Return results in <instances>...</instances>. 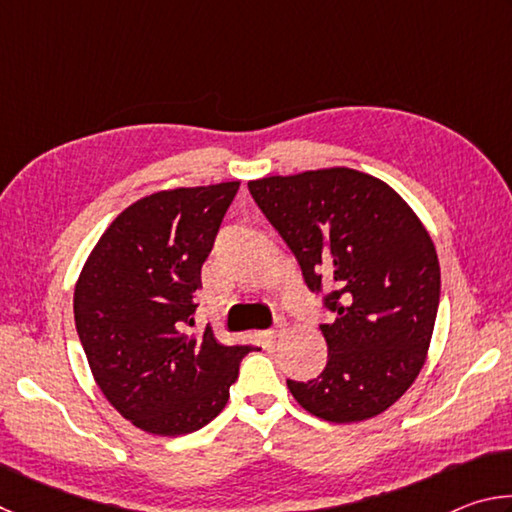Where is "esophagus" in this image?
<instances>
[{"mask_svg": "<svg viewBox=\"0 0 512 512\" xmlns=\"http://www.w3.org/2000/svg\"><path fill=\"white\" fill-rule=\"evenodd\" d=\"M282 332H284V327L280 325V327L266 329V336H268V339H271V341H275V339H277V336H282Z\"/></svg>", "mask_w": 512, "mask_h": 512, "instance_id": "34e87169", "label": "esophagus"}]
</instances>
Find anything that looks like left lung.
Here are the masks:
<instances>
[{
  "mask_svg": "<svg viewBox=\"0 0 512 512\" xmlns=\"http://www.w3.org/2000/svg\"><path fill=\"white\" fill-rule=\"evenodd\" d=\"M268 223L296 255L332 323L327 366L287 379L302 409L327 422H361L409 391L427 357L440 302L429 232L391 187L336 167L248 183Z\"/></svg>",
  "mask_w": 512,
  "mask_h": 512,
  "instance_id": "8db88e82",
  "label": "left lung"
}]
</instances>
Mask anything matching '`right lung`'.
<instances>
[{
	"mask_svg": "<svg viewBox=\"0 0 512 512\" xmlns=\"http://www.w3.org/2000/svg\"><path fill=\"white\" fill-rule=\"evenodd\" d=\"M239 183L158 192L126 207L85 262L74 323L108 402L155 436H183L228 404L253 345L194 334L201 266Z\"/></svg>",
	"mask_w": 512,
	"mask_h": 512,
	"instance_id": "1",
	"label": "right lung"
}]
</instances>
